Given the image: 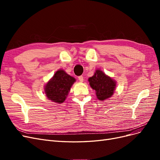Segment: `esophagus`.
Returning <instances> with one entry per match:
<instances>
[{
    "label": "esophagus",
    "mask_w": 160,
    "mask_h": 160,
    "mask_svg": "<svg viewBox=\"0 0 160 160\" xmlns=\"http://www.w3.org/2000/svg\"><path fill=\"white\" fill-rule=\"evenodd\" d=\"M78 79H79V80L80 82H83V79H84L83 76H79V77H78Z\"/></svg>",
    "instance_id": "34e87169"
}]
</instances>
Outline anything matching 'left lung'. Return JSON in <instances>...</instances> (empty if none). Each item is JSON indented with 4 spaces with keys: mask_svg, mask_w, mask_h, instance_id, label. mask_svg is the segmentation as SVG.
Masks as SVG:
<instances>
[{
    "mask_svg": "<svg viewBox=\"0 0 160 160\" xmlns=\"http://www.w3.org/2000/svg\"><path fill=\"white\" fill-rule=\"evenodd\" d=\"M91 88L95 90L96 95L100 101L111 98L116 88V82L102 71L96 70L94 75L88 79Z\"/></svg>",
    "mask_w": 160,
    "mask_h": 160,
    "instance_id": "8db88e82",
    "label": "left lung"
}]
</instances>
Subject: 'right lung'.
<instances>
[{
    "instance_id": "right-lung-1",
    "label": "right lung",
    "mask_w": 160,
    "mask_h": 160,
    "mask_svg": "<svg viewBox=\"0 0 160 160\" xmlns=\"http://www.w3.org/2000/svg\"><path fill=\"white\" fill-rule=\"evenodd\" d=\"M75 79L62 70H58L45 86L47 98L57 103H62L66 99Z\"/></svg>"
}]
</instances>
